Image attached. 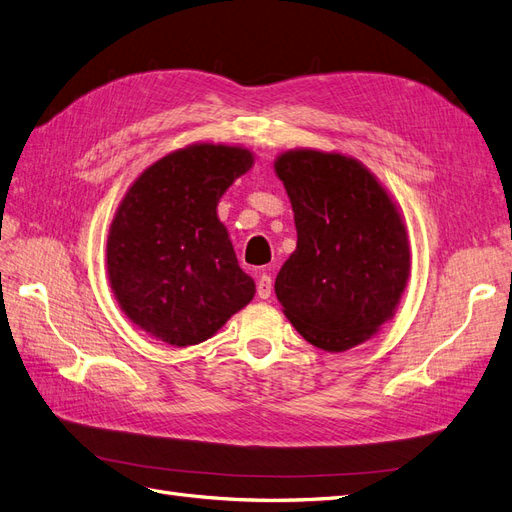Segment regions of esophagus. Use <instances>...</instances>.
<instances>
[{
	"instance_id": "34e87169",
	"label": "esophagus",
	"mask_w": 512,
	"mask_h": 512,
	"mask_svg": "<svg viewBox=\"0 0 512 512\" xmlns=\"http://www.w3.org/2000/svg\"><path fill=\"white\" fill-rule=\"evenodd\" d=\"M256 292H258L260 299H269V297H271V292H273V280H271V275H260V277H258Z\"/></svg>"
}]
</instances>
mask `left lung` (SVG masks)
Segmentation results:
<instances>
[{
  "instance_id": "left-lung-1",
  "label": "left lung",
  "mask_w": 512,
  "mask_h": 512,
  "mask_svg": "<svg viewBox=\"0 0 512 512\" xmlns=\"http://www.w3.org/2000/svg\"><path fill=\"white\" fill-rule=\"evenodd\" d=\"M273 168L297 226V250L275 277L286 318L320 350L367 342L408 284L404 215L374 173L339 151L290 149Z\"/></svg>"
}]
</instances>
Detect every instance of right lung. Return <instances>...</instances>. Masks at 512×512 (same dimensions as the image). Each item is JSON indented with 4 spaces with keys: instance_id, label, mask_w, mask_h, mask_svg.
Segmentation results:
<instances>
[{
    "instance_id": "obj_1",
    "label": "right lung",
    "mask_w": 512,
    "mask_h": 512,
    "mask_svg": "<svg viewBox=\"0 0 512 512\" xmlns=\"http://www.w3.org/2000/svg\"><path fill=\"white\" fill-rule=\"evenodd\" d=\"M254 166L239 145L194 143L147 166L119 203L106 239L115 299L164 344L205 342L254 299L218 203Z\"/></svg>"
}]
</instances>
